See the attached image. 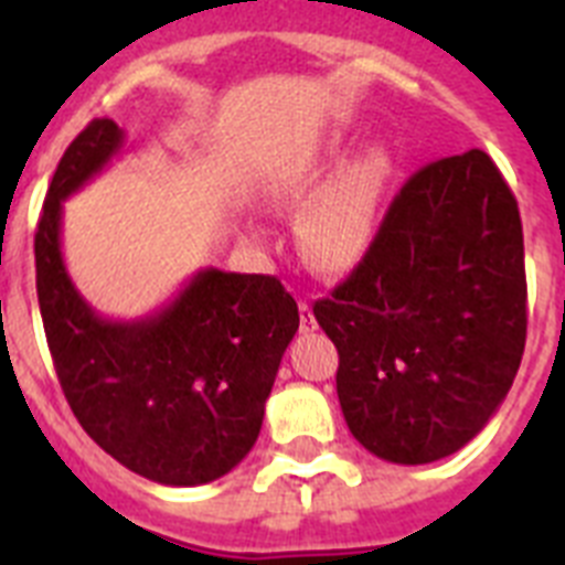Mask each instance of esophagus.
I'll use <instances>...</instances> for the list:
<instances>
[{
  "instance_id": "34e87169",
  "label": "esophagus",
  "mask_w": 565,
  "mask_h": 565,
  "mask_svg": "<svg viewBox=\"0 0 565 565\" xmlns=\"http://www.w3.org/2000/svg\"><path fill=\"white\" fill-rule=\"evenodd\" d=\"M299 319H302V331H313V328H317V319H313L311 302H308V299H299Z\"/></svg>"
}]
</instances>
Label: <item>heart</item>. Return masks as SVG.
<instances>
[{"label":"heart","mask_w":565,"mask_h":565,"mask_svg":"<svg viewBox=\"0 0 565 565\" xmlns=\"http://www.w3.org/2000/svg\"><path fill=\"white\" fill-rule=\"evenodd\" d=\"M348 149L342 138L328 143L317 158L294 169L282 181L286 194H302L339 161ZM396 161L384 143H367L339 163L328 181L299 209L297 234L308 257L326 271L353 268L371 252L382 232Z\"/></svg>","instance_id":"b5f03b06"}]
</instances>
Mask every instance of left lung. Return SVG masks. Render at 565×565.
Masks as SVG:
<instances>
[{
	"instance_id": "left-lung-1",
	"label": "left lung",
	"mask_w": 565,
	"mask_h": 565,
	"mask_svg": "<svg viewBox=\"0 0 565 565\" xmlns=\"http://www.w3.org/2000/svg\"><path fill=\"white\" fill-rule=\"evenodd\" d=\"M313 317L339 351L348 430L393 463L458 452L495 416L526 344L515 194L487 152L418 169Z\"/></svg>"
}]
</instances>
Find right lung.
Instances as JSON below:
<instances>
[{"mask_svg": "<svg viewBox=\"0 0 565 565\" xmlns=\"http://www.w3.org/2000/svg\"><path fill=\"white\" fill-rule=\"evenodd\" d=\"M124 149V129L89 121L58 161L36 228V294L58 382L87 436L138 476L198 487L254 447L299 311L277 277L203 268L167 306L107 319L70 279L64 201Z\"/></svg>", "mask_w": 565, "mask_h": 565, "instance_id": "obj_1", "label": "right lung"}]
</instances>
